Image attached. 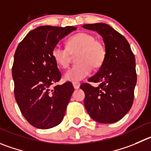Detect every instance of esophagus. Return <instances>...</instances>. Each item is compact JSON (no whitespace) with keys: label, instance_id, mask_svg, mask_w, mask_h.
<instances>
[{"label":"esophagus","instance_id":"34e87169","mask_svg":"<svg viewBox=\"0 0 151 151\" xmlns=\"http://www.w3.org/2000/svg\"><path fill=\"white\" fill-rule=\"evenodd\" d=\"M73 87H74L76 90H77V89L79 88L80 87V83L78 82H73Z\"/></svg>","mask_w":151,"mask_h":151}]
</instances>
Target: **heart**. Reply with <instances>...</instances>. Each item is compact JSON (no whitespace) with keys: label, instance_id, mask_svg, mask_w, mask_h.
<instances>
[{"label":"heart","instance_id":"b5f03b06","mask_svg":"<svg viewBox=\"0 0 151 151\" xmlns=\"http://www.w3.org/2000/svg\"><path fill=\"white\" fill-rule=\"evenodd\" d=\"M76 54L78 64L66 72L64 78L67 81L76 82L86 78L91 73L92 67L99 68L102 65L107 51L104 44L88 32L76 34L69 38L67 47L56 45L52 50V56L62 68L68 67L72 55Z\"/></svg>","mask_w":151,"mask_h":151}]
</instances>
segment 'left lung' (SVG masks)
<instances>
[{"label":"left lung","mask_w":151,"mask_h":151,"mask_svg":"<svg viewBox=\"0 0 151 151\" xmlns=\"http://www.w3.org/2000/svg\"><path fill=\"white\" fill-rule=\"evenodd\" d=\"M82 27L97 32L107 51L98 73L88 79L99 85L94 87L84 83L80 86L85 93L84 106L95 121L115 123L128 113L133 104L137 79L135 56L126 38L108 24L97 23Z\"/></svg>","instance_id":"left-lung-1"}]
</instances>
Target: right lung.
Instances as JSON below:
<instances>
[{
    "label": "right lung",
    "mask_w": 151,
    "mask_h": 151,
    "mask_svg": "<svg viewBox=\"0 0 151 151\" xmlns=\"http://www.w3.org/2000/svg\"><path fill=\"white\" fill-rule=\"evenodd\" d=\"M74 27L41 26L32 30L18 44L12 69L15 97L29 124L39 129L62 122L74 88L68 81L53 87L61 74L52 50Z\"/></svg>",
    "instance_id": "right-lung-1"
}]
</instances>
